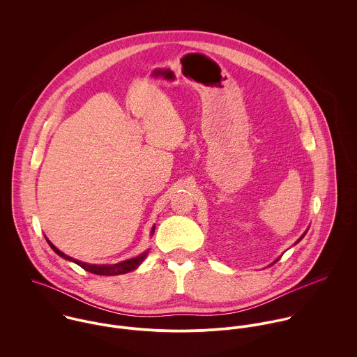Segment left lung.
Masks as SVG:
<instances>
[{"mask_svg": "<svg viewBox=\"0 0 357 357\" xmlns=\"http://www.w3.org/2000/svg\"><path fill=\"white\" fill-rule=\"evenodd\" d=\"M306 234V232H305ZM305 234H304V235H303V236H301V238H300V239H298V241H297V243H298V242H300V241H301V239H303V238H304V236H305ZM276 261H278V259H276ZM276 261H275V262H276Z\"/></svg>", "mask_w": 357, "mask_h": 357, "instance_id": "left-lung-1", "label": "left lung"}]
</instances>
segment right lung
Listing matches in <instances>:
<instances>
[{
    "label": "right lung",
    "mask_w": 357,
    "mask_h": 357,
    "mask_svg": "<svg viewBox=\"0 0 357 357\" xmlns=\"http://www.w3.org/2000/svg\"><path fill=\"white\" fill-rule=\"evenodd\" d=\"M153 231H155V227H153V232H151V234H153ZM47 242L50 243L52 250H53L56 255H59L60 257L66 258V259H70V261H73V262L78 264L81 268H84L85 271L91 272V273H95V275H104V276L122 275V273L130 272V271L136 269V268L142 264V261L146 258V255H147V252H146V253H143V255H139V257H136V258H132V259H128V261H123V262H119V264H114V265H91V264H85V262L77 261V259H74V258H71V257H68V255L61 253L60 250H57V249L52 245L51 242H50L48 239H47Z\"/></svg>",
    "instance_id": "1"
}]
</instances>
